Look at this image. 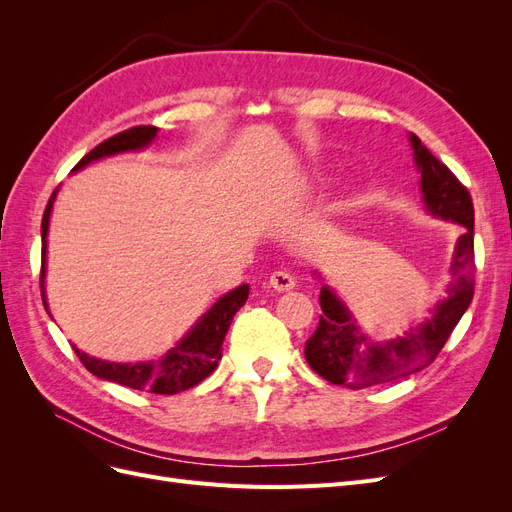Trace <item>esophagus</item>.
<instances>
[{
	"instance_id": "obj_1",
	"label": "esophagus",
	"mask_w": 512,
	"mask_h": 512,
	"mask_svg": "<svg viewBox=\"0 0 512 512\" xmlns=\"http://www.w3.org/2000/svg\"><path fill=\"white\" fill-rule=\"evenodd\" d=\"M269 284L277 290V292H286V290H292L294 288V275L288 273V271H275L271 273L269 277Z\"/></svg>"
}]
</instances>
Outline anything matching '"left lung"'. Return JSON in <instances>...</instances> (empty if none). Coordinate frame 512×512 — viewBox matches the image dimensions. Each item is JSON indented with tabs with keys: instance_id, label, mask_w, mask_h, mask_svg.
Returning a JSON list of instances; mask_svg holds the SVG:
<instances>
[{
	"instance_id": "8db88e82",
	"label": "left lung",
	"mask_w": 512,
	"mask_h": 512,
	"mask_svg": "<svg viewBox=\"0 0 512 512\" xmlns=\"http://www.w3.org/2000/svg\"><path fill=\"white\" fill-rule=\"evenodd\" d=\"M416 166L421 168V190L427 209L463 226L453 258V284L433 318L416 331L386 344H374L356 327L348 309L329 288L320 290L322 314L314 335L305 342V359L318 376L333 384L365 389L380 382L404 378L429 367L474 297V205L466 185L410 134Z\"/></svg>"
}]
</instances>
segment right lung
Returning <instances> with one entry per match:
<instances>
[{
  "instance_id": "obj_1",
  "label": "right lung",
  "mask_w": 512,
  "mask_h": 512,
  "mask_svg": "<svg viewBox=\"0 0 512 512\" xmlns=\"http://www.w3.org/2000/svg\"><path fill=\"white\" fill-rule=\"evenodd\" d=\"M156 126H134L123 130L111 138H106L98 147L91 149L87 156L74 166L83 168L91 160H98L102 156H113L119 151H130V149H141L151 138L156 136ZM57 190L51 194L49 205L44 209L42 215V269H40V290H42V303L46 307L44 299V254H46V230H49V218L53 209ZM247 294H250V286L243 284L232 292L224 294V297L215 303L209 312L196 322V327L181 339V344L170 348L162 359L156 363H108L94 359V356H87L76 346L74 352L79 356L81 363L91 371V374L111 380L123 386H130L136 391H147L156 395H175L181 391H188L198 382H203L207 376L213 374V369L218 367L222 359V344L226 331L230 327V320L245 305ZM49 309V307H46Z\"/></svg>"
}]
</instances>
